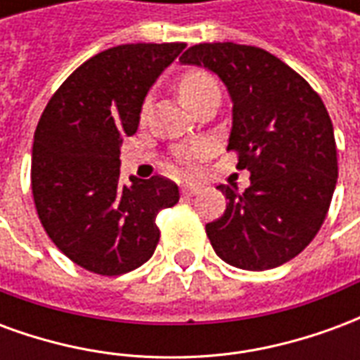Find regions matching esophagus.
<instances>
[{
  "label": "esophagus",
  "mask_w": 360,
  "mask_h": 360,
  "mask_svg": "<svg viewBox=\"0 0 360 360\" xmlns=\"http://www.w3.org/2000/svg\"><path fill=\"white\" fill-rule=\"evenodd\" d=\"M200 191H202V187L196 185V183H185V185H181V193H183V195L193 196L196 195V193H200Z\"/></svg>",
  "instance_id": "34e87169"
}]
</instances>
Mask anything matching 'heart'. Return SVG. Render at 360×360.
Instances as JSON below:
<instances>
[{"label": "heart", "instance_id": "1", "mask_svg": "<svg viewBox=\"0 0 360 360\" xmlns=\"http://www.w3.org/2000/svg\"><path fill=\"white\" fill-rule=\"evenodd\" d=\"M212 84H216L210 75L202 73V71H191L181 77L179 81V96L181 100L188 105V102L195 98L196 94H200L204 89H208ZM204 154V148H185L177 152V164L183 172H193L198 165V160Z\"/></svg>", "mask_w": 360, "mask_h": 360}]
</instances>
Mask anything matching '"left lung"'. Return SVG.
I'll use <instances>...</instances> for the list:
<instances>
[{
  "mask_svg": "<svg viewBox=\"0 0 360 360\" xmlns=\"http://www.w3.org/2000/svg\"><path fill=\"white\" fill-rule=\"evenodd\" d=\"M218 75L231 98L227 150L249 169L245 193L219 185L224 216L206 235L224 262L270 270L309 245L332 202L338 152L322 98L301 75L270 51L233 42L198 44L179 59Z\"/></svg>",
  "mask_w": 360,
  "mask_h": 360,
  "instance_id": "obj_1",
  "label": "left lung"
}]
</instances>
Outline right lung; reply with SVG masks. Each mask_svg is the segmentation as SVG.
I'll return each mask as SVG.
<instances>
[{"instance_id": "1", "label": "right lung", "mask_w": 360, "mask_h": 360, "mask_svg": "<svg viewBox=\"0 0 360 360\" xmlns=\"http://www.w3.org/2000/svg\"><path fill=\"white\" fill-rule=\"evenodd\" d=\"M185 44H123L84 61L46 105L32 144V195L46 233L100 276L148 260L158 212L179 202L169 179L119 181L121 142L139 129L144 98Z\"/></svg>"}]
</instances>
